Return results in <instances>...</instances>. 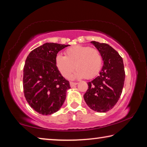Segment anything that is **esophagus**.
I'll use <instances>...</instances> for the list:
<instances>
[{"instance_id":"1","label":"esophagus","mask_w":147,"mask_h":147,"mask_svg":"<svg viewBox=\"0 0 147 147\" xmlns=\"http://www.w3.org/2000/svg\"><path fill=\"white\" fill-rule=\"evenodd\" d=\"M76 84H77L76 82H70V86H71V87L75 86L76 85Z\"/></svg>"}]
</instances>
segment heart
Segmentation results:
<instances>
[{
    "mask_svg": "<svg viewBox=\"0 0 147 147\" xmlns=\"http://www.w3.org/2000/svg\"><path fill=\"white\" fill-rule=\"evenodd\" d=\"M55 61L57 69L65 78H69L76 69L77 70L72 78L85 77L87 79H91L100 72L102 58L96 49L88 46L76 45L67 49L65 56L58 54Z\"/></svg>",
    "mask_w": 147,
    "mask_h": 147,
    "instance_id": "1",
    "label": "heart"
}]
</instances>
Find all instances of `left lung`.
Here are the masks:
<instances>
[{"instance_id": "left-lung-1", "label": "left lung", "mask_w": 147, "mask_h": 147, "mask_svg": "<svg viewBox=\"0 0 147 147\" xmlns=\"http://www.w3.org/2000/svg\"><path fill=\"white\" fill-rule=\"evenodd\" d=\"M91 43L100 53L104 64L99 76L88 82L84 98L91 109L106 112L113 108L121 95L125 78L123 60L109 45L94 41Z\"/></svg>"}]
</instances>
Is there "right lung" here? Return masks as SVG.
Here are the masks:
<instances>
[{
  "instance_id": "obj_1",
  "label": "right lung",
  "mask_w": 147,
  "mask_h": 147,
  "mask_svg": "<svg viewBox=\"0 0 147 147\" xmlns=\"http://www.w3.org/2000/svg\"><path fill=\"white\" fill-rule=\"evenodd\" d=\"M69 45L46 43L27 56L23 70V90L27 102L42 115L58 111L71 88L56 65V57Z\"/></svg>"
}]
</instances>
